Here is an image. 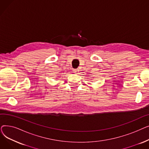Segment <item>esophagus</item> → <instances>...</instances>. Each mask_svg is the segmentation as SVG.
I'll use <instances>...</instances> for the list:
<instances>
[{"instance_id":"esophagus-1","label":"esophagus","mask_w":149,"mask_h":149,"mask_svg":"<svg viewBox=\"0 0 149 149\" xmlns=\"http://www.w3.org/2000/svg\"><path fill=\"white\" fill-rule=\"evenodd\" d=\"M73 71H74V72L75 73V74H77L78 72H79V70L78 69H74V70H73Z\"/></svg>"}]
</instances>
